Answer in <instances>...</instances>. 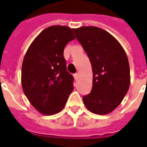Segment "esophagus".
Wrapping results in <instances>:
<instances>
[{"label":"esophagus","mask_w":147,"mask_h":147,"mask_svg":"<svg viewBox=\"0 0 147 147\" xmlns=\"http://www.w3.org/2000/svg\"><path fill=\"white\" fill-rule=\"evenodd\" d=\"M78 77H79V76H78V73H76L74 75V78H75V79H76V80H78Z\"/></svg>","instance_id":"34e87169"}]
</instances>
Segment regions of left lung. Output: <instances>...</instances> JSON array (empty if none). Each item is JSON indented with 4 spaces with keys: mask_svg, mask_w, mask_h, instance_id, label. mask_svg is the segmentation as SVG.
Returning <instances> with one entry per match:
<instances>
[{
    "mask_svg": "<svg viewBox=\"0 0 147 147\" xmlns=\"http://www.w3.org/2000/svg\"><path fill=\"white\" fill-rule=\"evenodd\" d=\"M92 64L93 82L91 93L83 96L88 110L105 115L123 100L130 87V66L125 51L108 32L96 26L74 29Z\"/></svg>",
    "mask_w": 147,
    "mask_h": 147,
    "instance_id": "left-lung-1",
    "label": "left lung"
}]
</instances>
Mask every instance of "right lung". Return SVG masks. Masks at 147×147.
<instances>
[{
  "instance_id": "obj_1",
  "label": "right lung",
  "mask_w": 147,
  "mask_h": 147,
  "mask_svg": "<svg viewBox=\"0 0 147 147\" xmlns=\"http://www.w3.org/2000/svg\"><path fill=\"white\" fill-rule=\"evenodd\" d=\"M76 39L65 26H52L42 30L24 56L22 88L30 104L45 115L61 111L73 91V76L67 71L63 52Z\"/></svg>"
}]
</instances>
